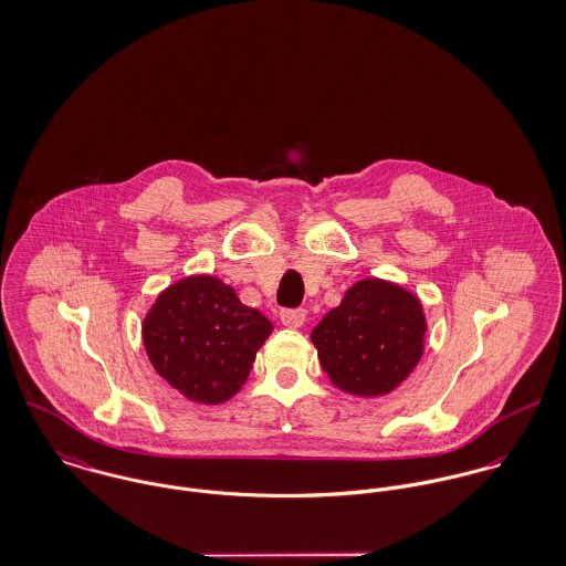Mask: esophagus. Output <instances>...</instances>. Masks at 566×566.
<instances>
[{
  "mask_svg": "<svg viewBox=\"0 0 566 566\" xmlns=\"http://www.w3.org/2000/svg\"><path fill=\"white\" fill-rule=\"evenodd\" d=\"M307 312L305 310H285L281 312V323L285 324L287 328H301L305 324Z\"/></svg>",
  "mask_w": 566,
  "mask_h": 566,
  "instance_id": "1",
  "label": "esophagus"
}]
</instances>
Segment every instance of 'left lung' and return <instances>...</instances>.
Masks as SVG:
<instances>
[{"label": "left lung", "mask_w": 566, "mask_h": 566, "mask_svg": "<svg viewBox=\"0 0 566 566\" xmlns=\"http://www.w3.org/2000/svg\"><path fill=\"white\" fill-rule=\"evenodd\" d=\"M420 298L386 279H361L316 328L312 342L331 384L353 397L395 392L424 353Z\"/></svg>", "instance_id": "left-lung-1"}]
</instances>
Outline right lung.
<instances>
[{
    "label": "right lung",
    "instance_id": "1",
    "mask_svg": "<svg viewBox=\"0 0 566 566\" xmlns=\"http://www.w3.org/2000/svg\"><path fill=\"white\" fill-rule=\"evenodd\" d=\"M272 328L231 285L191 274L157 296L142 337L150 364L174 390L191 403L220 405L242 390Z\"/></svg>",
    "mask_w": 566,
    "mask_h": 566
}]
</instances>
